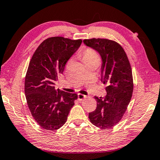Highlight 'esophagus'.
<instances>
[{"instance_id":"obj_1","label":"esophagus","mask_w":160,"mask_h":160,"mask_svg":"<svg viewBox=\"0 0 160 160\" xmlns=\"http://www.w3.org/2000/svg\"><path fill=\"white\" fill-rule=\"evenodd\" d=\"M78 100H79V101H82V100L87 98V96L84 95V94H80V93H79V94H78Z\"/></svg>"}]
</instances>
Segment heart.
I'll use <instances>...</instances> for the list:
<instances>
[{"label":"heart","instance_id":"b5f03b06","mask_svg":"<svg viewBox=\"0 0 160 160\" xmlns=\"http://www.w3.org/2000/svg\"><path fill=\"white\" fill-rule=\"evenodd\" d=\"M82 60L85 59H92V60H97L99 61V56L95 51L92 48H88L84 50L82 52Z\"/></svg>","mask_w":160,"mask_h":160}]
</instances>
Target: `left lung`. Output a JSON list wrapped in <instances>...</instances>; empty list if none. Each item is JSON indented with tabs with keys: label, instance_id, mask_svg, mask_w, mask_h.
I'll return each mask as SVG.
<instances>
[{
	"label": "left lung",
	"instance_id": "left-lung-1",
	"mask_svg": "<svg viewBox=\"0 0 160 160\" xmlns=\"http://www.w3.org/2000/svg\"><path fill=\"white\" fill-rule=\"evenodd\" d=\"M83 42L101 56V80L107 84V95L104 98L94 97L97 109L89 113V119L99 128H112L121 120L132 97L133 80L131 64L123 47L115 41L92 38Z\"/></svg>",
	"mask_w": 160,
	"mask_h": 160
}]
</instances>
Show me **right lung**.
I'll use <instances>...</instances> for the list:
<instances>
[{"instance_id":"right-lung-1","label":"right lung","mask_w":160,"mask_h":160,"mask_svg":"<svg viewBox=\"0 0 160 160\" xmlns=\"http://www.w3.org/2000/svg\"><path fill=\"white\" fill-rule=\"evenodd\" d=\"M82 40L53 37L42 42L29 62L25 93L32 117L45 130L56 131L66 122L77 94L56 90L55 81L63 74L67 61Z\"/></svg>"}]
</instances>
